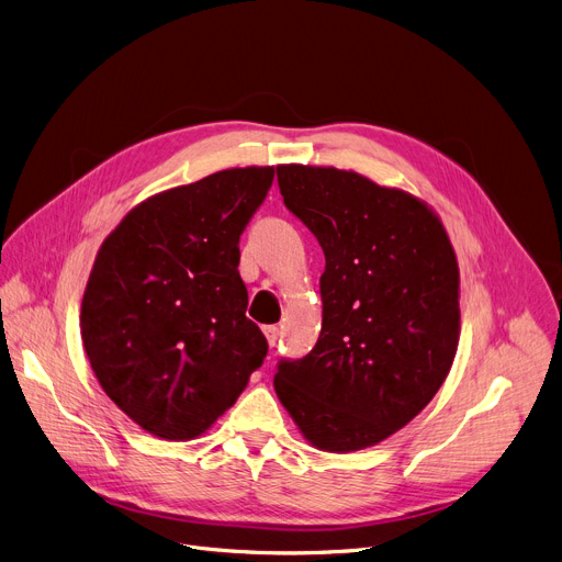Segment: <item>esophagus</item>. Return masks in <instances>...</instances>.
<instances>
[{"instance_id":"34e87169","label":"esophagus","mask_w":562,"mask_h":562,"mask_svg":"<svg viewBox=\"0 0 562 562\" xmlns=\"http://www.w3.org/2000/svg\"><path fill=\"white\" fill-rule=\"evenodd\" d=\"M262 334H266V338H268V342H270V347H274L277 342H279V326H266V328H262Z\"/></svg>"}]
</instances>
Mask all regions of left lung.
<instances>
[{
	"instance_id": "obj_1",
	"label": "left lung",
	"mask_w": 562,
	"mask_h": 562,
	"mask_svg": "<svg viewBox=\"0 0 562 562\" xmlns=\"http://www.w3.org/2000/svg\"><path fill=\"white\" fill-rule=\"evenodd\" d=\"M285 209L317 238L322 331L281 358L274 390L313 447L356 451L406 426L445 383L458 347V262L415 196L356 172L279 165Z\"/></svg>"
}]
</instances>
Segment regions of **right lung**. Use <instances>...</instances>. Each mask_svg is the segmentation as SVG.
I'll list each match as a JSON object with an SVG mask.
<instances>
[{"mask_svg": "<svg viewBox=\"0 0 562 562\" xmlns=\"http://www.w3.org/2000/svg\"><path fill=\"white\" fill-rule=\"evenodd\" d=\"M272 179L236 168L154 194L97 254L83 347L111 402L158 438L202 436L268 356L245 315L238 245Z\"/></svg>", "mask_w": 562, "mask_h": 562, "instance_id": "right-lung-1", "label": "right lung"}]
</instances>
